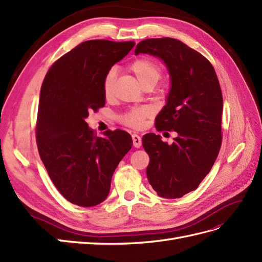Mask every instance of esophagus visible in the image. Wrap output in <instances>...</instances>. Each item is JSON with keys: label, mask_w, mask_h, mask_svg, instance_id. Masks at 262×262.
Returning a JSON list of instances; mask_svg holds the SVG:
<instances>
[{"label": "esophagus", "mask_w": 262, "mask_h": 262, "mask_svg": "<svg viewBox=\"0 0 262 262\" xmlns=\"http://www.w3.org/2000/svg\"><path fill=\"white\" fill-rule=\"evenodd\" d=\"M132 138H133L134 147H136V148H139V147L142 146V137H140L139 135H137V134H133Z\"/></svg>", "instance_id": "1"}]
</instances>
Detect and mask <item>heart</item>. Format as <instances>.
I'll list each match as a JSON object with an SVG mask.
<instances>
[{
    "label": "heart",
    "instance_id": "heart-1",
    "mask_svg": "<svg viewBox=\"0 0 262 262\" xmlns=\"http://www.w3.org/2000/svg\"><path fill=\"white\" fill-rule=\"evenodd\" d=\"M129 70L134 73V75L137 77L139 83L144 87L147 85H155L160 76H162V67L152 58L149 57H140L134 61L129 65ZM116 76V71L112 69L106 73L103 82V91L105 96H110L112 92V87L114 79ZM151 111L148 107H138L126 113L122 117V122L130 126L133 128H142L145 124V119L149 117Z\"/></svg>",
    "mask_w": 262,
    "mask_h": 262
}]
</instances>
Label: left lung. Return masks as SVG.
Wrapping results in <instances>:
<instances>
[{
	"instance_id": "1",
	"label": "left lung",
	"mask_w": 262,
	"mask_h": 262,
	"mask_svg": "<svg viewBox=\"0 0 262 262\" xmlns=\"http://www.w3.org/2000/svg\"><path fill=\"white\" fill-rule=\"evenodd\" d=\"M162 58L171 87L167 103L156 117L157 130H175L168 145L156 134L143 136L149 156L148 182L163 198L176 199L197 189L216 162L223 142V94L217 74L208 59L170 37L139 42L135 54Z\"/></svg>"
}]
</instances>
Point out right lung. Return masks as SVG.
<instances>
[{"mask_svg": "<svg viewBox=\"0 0 262 262\" xmlns=\"http://www.w3.org/2000/svg\"><path fill=\"white\" fill-rule=\"evenodd\" d=\"M135 42L91 39L53 64L43 80L36 120V143L53 184L70 203L96 206L107 198L114 171L133 146L124 130L97 137L86 123L105 105L103 82L112 66Z\"/></svg>", "mask_w": 262, "mask_h": 262, "instance_id": "add662e5", "label": "right lung"}]
</instances>
